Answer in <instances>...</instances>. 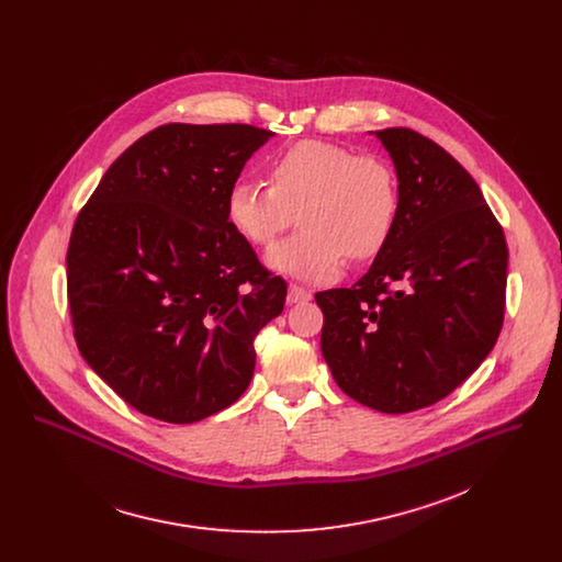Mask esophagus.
<instances>
[{
	"label": "esophagus",
	"mask_w": 562,
	"mask_h": 562,
	"mask_svg": "<svg viewBox=\"0 0 562 562\" xmlns=\"http://www.w3.org/2000/svg\"><path fill=\"white\" fill-rule=\"evenodd\" d=\"M312 299V292L310 290H305V288H301V285H290L288 288V303L290 305H296V303H307Z\"/></svg>",
	"instance_id": "esophagus-1"
}]
</instances>
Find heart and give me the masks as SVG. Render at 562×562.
<instances>
[{"label":"heart","instance_id":"1","mask_svg":"<svg viewBox=\"0 0 562 562\" xmlns=\"http://www.w3.org/2000/svg\"><path fill=\"white\" fill-rule=\"evenodd\" d=\"M268 177L270 186L236 181L227 196V216L246 240L270 246L301 214L303 232L268 252V263L279 272L305 281L330 279L344 255L355 261L370 259L394 232L398 181L379 156L303 140L270 164Z\"/></svg>","mask_w":562,"mask_h":562}]
</instances>
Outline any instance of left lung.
<instances>
[{"instance_id": "1", "label": "left lung", "mask_w": 562, "mask_h": 562, "mask_svg": "<svg viewBox=\"0 0 562 562\" xmlns=\"http://www.w3.org/2000/svg\"><path fill=\"white\" fill-rule=\"evenodd\" d=\"M398 175V218L370 270L316 294L339 390L381 413L452 394L497 341L508 248L472 175L430 138L376 132Z\"/></svg>"}]
</instances>
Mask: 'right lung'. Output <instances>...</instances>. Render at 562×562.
<instances>
[{
    "label": "right lung",
    "instance_id": "add662e5",
    "mask_svg": "<svg viewBox=\"0 0 562 562\" xmlns=\"http://www.w3.org/2000/svg\"><path fill=\"white\" fill-rule=\"evenodd\" d=\"M274 134L168 123L105 170L67 250L74 335L86 363L136 411L170 424L240 398L255 337L288 285L232 225L227 196Z\"/></svg>",
    "mask_w": 562,
    "mask_h": 562
}]
</instances>
